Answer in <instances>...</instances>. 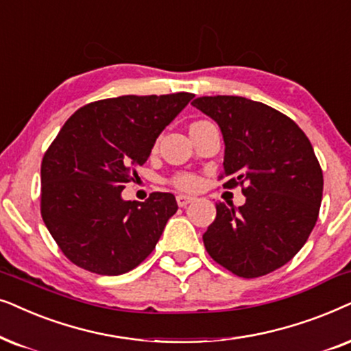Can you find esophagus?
<instances>
[{
	"mask_svg": "<svg viewBox=\"0 0 351 351\" xmlns=\"http://www.w3.org/2000/svg\"><path fill=\"white\" fill-rule=\"evenodd\" d=\"M193 200H194V197H191V195H186V194L176 195V204H178L180 207H186V205L193 202Z\"/></svg>",
	"mask_w": 351,
	"mask_h": 351,
	"instance_id": "34e87169",
	"label": "esophagus"
}]
</instances>
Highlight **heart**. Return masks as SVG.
Segmentation results:
<instances>
[{"label": "heart", "mask_w": 351, "mask_h": 351, "mask_svg": "<svg viewBox=\"0 0 351 351\" xmlns=\"http://www.w3.org/2000/svg\"><path fill=\"white\" fill-rule=\"evenodd\" d=\"M170 184H173L178 189L191 191L197 188L200 184V180L195 175H193V173H176L175 176H171Z\"/></svg>", "instance_id": "b5f03b06"}]
</instances>
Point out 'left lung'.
Listing matches in <instances>:
<instances>
[{"mask_svg": "<svg viewBox=\"0 0 351 351\" xmlns=\"http://www.w3.org/2000/svg\"><path fill=\"white\" fill-rule=\"evenodd\" d=\"M217 121L224 139V189L245 204H217L202 236L208 255L239 278H260L291 261L317 221L322 170L300 127L273 107L241 96L191 102Z\"/></svg>", "mask_w": 351, "mask_h": 351, "instance_id": "left-lung-1", "label": "left lung"}]
</instances>
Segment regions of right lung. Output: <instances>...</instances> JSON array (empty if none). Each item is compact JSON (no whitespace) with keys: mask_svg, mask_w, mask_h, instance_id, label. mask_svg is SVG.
<instances>
[{"mask_svg":"<svg viewBox=\"0 0 351 351\" xmlns=\"http://www.w3.org/2000/svg\"><path fill=\"white\" fill-rule=\"evenodd\" d=\"M194 95L120 96L83 106L41 162V217L62 254L80 268L119 276L151 255L176 213L175 195L121 199L162 130Z\"/></svg>","mask_w":351,"mask_h":351,"instance_id":"add662e5","label":"right lung"}]
</instances>
